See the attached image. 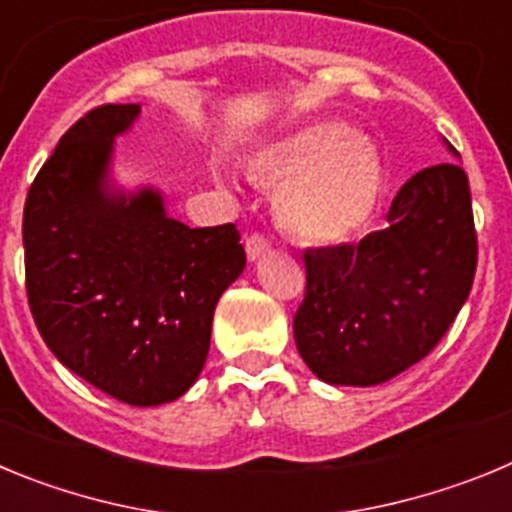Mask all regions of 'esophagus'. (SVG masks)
I'll use <instances>...</instances> for the list:
<instances>
[{"label": "esophagus", "mask_w": 512, "mask_h": 512, "mask_svg": "<svg viewBox=\"0 0 512 512\" xmlns=\"http://www.w3.org/2000/svg\"><path fill=\"white\" fill-rule=\"evenodd\" d=\"M269 248H271V243L266 241L264 235L253 233V235H248V238H246V256H248V261H259L261 256H264V253L269 251Z\"/></svg>", "instance_id": "esophagus-1"}]
</instances>
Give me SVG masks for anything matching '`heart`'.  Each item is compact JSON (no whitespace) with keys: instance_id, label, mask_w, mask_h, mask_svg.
<instances>
[{"instance_id":"1","label":"heart","mask_w":512,"mask_h":512,"mask_svg":"<svg viewBox=\"0 0 512 512\" xmlns=\"http://www.w3.org/2000/svg\"><path fill=\"white\" fill-rule=\"evenodd\" d=\"M248 171L256 182L282 187L277 212L284 228L320 246L364 228L384 184L377 146L343 122H315L271 140L251 158Z\"/></svg>"}]
</instances>
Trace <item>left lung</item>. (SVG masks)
Masks as SVG:
<instances>
[{"instance_id":"obj_1","label":"left lung","mask_w":512,"mask_h":512,"mask_svg":"<svg viewBox=\"0 0 512 512\" xmlns=\"http://www.w3.org/2000/svg\"><path fill=\"white\" fill-rule=\"evenodd\" d=\"M305 269L295 343L315 377L374 387L418 364L474 282L477 233L464 169L446 161L410 176L392 200L387 228L359 246L307 251Z\"/></svg>"}]
</instances>
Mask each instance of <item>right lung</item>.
<instances>
[{"label":"right lung","instance_id":"add662e5","mask_svg":"<svg viewBox=\"0 0 512 512\" xmlns=\"http://www.w3.org/2000/svg\"><path fill=\"white\" fill-rule=\"evenodd\" d=\"M140 104H104L58 140L22 215L27 300L45 346L135 408L182 397L210 351L212 312L246 269L233 223L189 228L161 189L112 176Z\"/></svg>","mask_w":512,"mask_h":512}]
</instances>
